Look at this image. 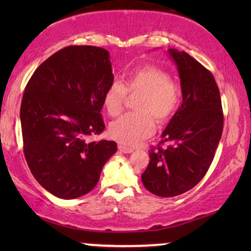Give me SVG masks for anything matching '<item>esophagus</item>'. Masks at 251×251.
Masks as SVG:
<instances>
[{
	"mask_svg": "<svg viewBox=\"0 0 251 251\" xmlns=\"http://www.w3.org/2000/svg\"><path fill=\"white\" fill-rule=\"evenodd\" d=\"M118 149H119V151L123 152V153H132V152H133V149L127 148V146H124V145H119L118 146Z\"/></svg>",
	"mask_w": 251,
	"mask_h": 251,
	"instance_id": "34e87169",
	"label": "esophagus"
}]
</instances>
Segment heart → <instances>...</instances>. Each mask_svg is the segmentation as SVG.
Returning <instances> with one entry per match:
<instances>
[{
	"label": "heart",
	"mask_w": 251,
	"mask_h": 251,
	"mask_svg": "<svg viewBox=\"0 0 251 251\" xmlns=\"http://www.w3.org/2000/svg\"><path fill=\"white\" fill-rule=\"evenodd\" d=\"M127 92L138 94L137 112L126 113L109 125V134L119 143L134 146L154 132V118L165 123L180 103V88L168 72L154 66H144L129 72L125 85L114 80L106 87L102 102L111 116H118L125 105Z\"/></svg>",
	"instance_id": "obj_1"
}]
</instances>
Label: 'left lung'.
<instances>
[{
  "mask_svg": "<svg viewBox=\"0 0 251 251\" xmlns=\"http://www.w3.org/2000/svg\"><path fill=\"white\" fill-rule=\"evenodd\" d=\"M180 77L183 102L150 151V163L142 180L160 197L189 191L203 179L211 165L223 131V111L215 77L185 51L169 50Z\"/></svg>",
  "mask_w": 251,
  "mask_h": 251,
  "instance_id": "left-lung-1",
  "label": "left lung"
}]
</instances>
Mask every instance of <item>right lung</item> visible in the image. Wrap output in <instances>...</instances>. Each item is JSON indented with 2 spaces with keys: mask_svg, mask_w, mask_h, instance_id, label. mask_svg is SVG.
Listing matches in <instances>:
<instances>
[{
  "mask_svg": "<svg viewBox=\"0 0 251 251\" xmlns=\"http://www.w3.org/2000/svg\"><path fill=\"white\" fill-rule=\"evenodd\" d=\"M109 53L94 46H68L42 62L21 102L24 152L40 185L62 200L94 189L117 143L92 142L105 129L100 114L114 80Z\"/></svg>",
  "mask_w": 251,
  "mask_h": 251,
  "instance_id": "right-lung-1",
  "label": "right lung"
}]
</instances>
